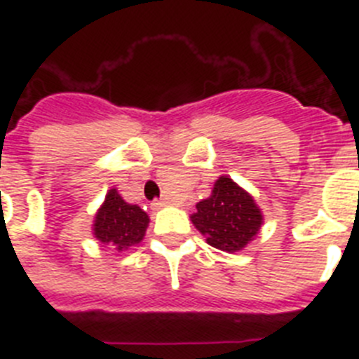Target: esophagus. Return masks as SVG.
Instances as JSON below:
<instances>
[{
	"mask_svg": "<svg viewBox=\"0 0 359 359\" xmlns=\"http://www.w3.org/2000/svg\"><path fill=\"white\" fill-rule=\"evenodd\" d=\"M167 205H169L167 199H154V201H152V210H160V208L167 207Z\"/></svg>",
	"mask_w": 359,
	"mask_h": 359,
	"instance_id": "34e87169",
	"label": "esophagus"
}]
</instances>
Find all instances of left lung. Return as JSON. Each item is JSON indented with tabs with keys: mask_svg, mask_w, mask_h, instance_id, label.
<instances>
[{
	"mask_svg": "<svg viewBox=\"0 0 359 359\" xmlns=\"http://www.w3.org/2000/svg\"><path fill=\"white\" fill-rule=\"evenodd\" d=\"M196 208L192 223L210 246L223 252L243 250L262 224V214L252 196L226 176L219 177L210 198L199 201Z\"/></svg>",
	"mask_w": 359,
	"mask_h": 359,
	"instance_id": "1",
	"label": "left lung"
}]
</instances>
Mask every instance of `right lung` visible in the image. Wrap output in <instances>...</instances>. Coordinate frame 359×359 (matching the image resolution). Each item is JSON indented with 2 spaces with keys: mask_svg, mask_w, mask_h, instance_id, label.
<instances>
[{
  "mask_svg": "<svg viewBox=\"0 0 359 359\" xmlns=\"http://www.w3.org/2000/svg\"><path fill=\"white\" fill-rule=\"evenodd\" d=\"M149 215L136 205H129L115 189L109 190L106 201L95 217L93 233L100 243L115 244L116 250H128L145 236Z\"/></svg>",
  "mask_w": 359,
  "mask_h": 359,
  "instance_id": "add662e5",
  "label": "right lung"
}]
</instances>
